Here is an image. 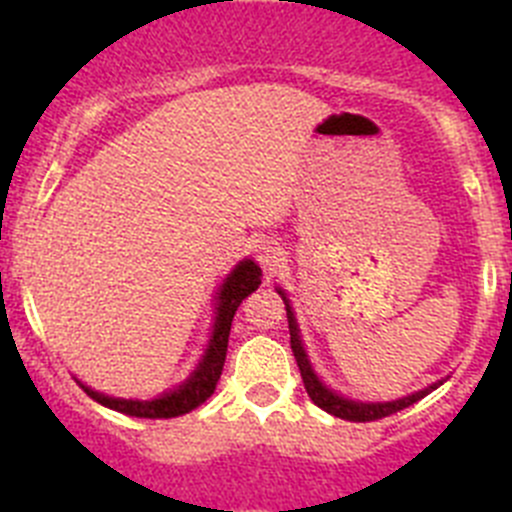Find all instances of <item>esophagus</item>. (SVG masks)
<instances>
[{"label":"esophagus","mask_w":512,"mask_h":512,"mask_svg":"<svg viewBox=\"0 0 512 512\" xmlns=\"http://www.w3.org/2000/svg\"><path fill=\"white\" fill-rule=\"evenodd\" d=\"M256 256H259V264L264 266L266 271H277V266L284 261L282 246L274 241H261L259 246H256Z\"/></svg>","instance_id":"obj_1"}]
</instances>
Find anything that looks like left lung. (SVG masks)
Listing matches in <instances>:
<instances>
[{
	"label": "left lung",
	"mask_w": 512,
	"mask_h": 512,
	"mask_svg": "<svg viewBox=\"0 0 512 512\" xmlns=\"http://www.w3.org/2000/svg\"><path fill=\"white\" fill-rule=\"evenodd\" d=\"M279 295H282L284 305H287L289 343H292V354H295L297 366H300L305 390H307V395H310V400L315 402L318 408H323L325 413L336 415V418H341V420H351V423H369V420L387 418V415H392V413H400L402 408H410L413 402H418L420 397H425L428 392L436 390L438 384H441L438 382V384H433V387H428V390H420V392H415V395L402 397V400H395V402H354V400H346V397L336 395V392L328 390V387H325V384L315 377V372H312L310 361H307V356H305V348H302L300 333H297L295 312H292V307H289V300L284 297L282 289H279Z\"/></svg>",
	"instance_id": "1"
}]
</instances>
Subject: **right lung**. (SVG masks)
<instances>
[{"label": "right lung", "instance_id": "add662e5", "mask_svg": "<svg viewBox=\"0 0 512 512\" xmlns=\"http://www.w3.org/2000/svg\"><path fill=\"white\" fill-rule=\"evenodd\" d=\"M261 284V269L253 261H241L230 271V277L217 292V320L215 330H212L210 346L205 351V359L197 366V372L179 387V390L169 392V395L158 397V400H117V397H107L102 392H94L81 384V390L87 392L92 400H97L104 408H112L117 413L133 415V418H179L184 413H192L194 408H200L202 402L215 392L220 374H223L225 354H228V338L230 325H233V315L243 300L251 295L253 289H259Z\"/></svg>", "mask_w": 512, "mask_h": 512}]
</instances>
